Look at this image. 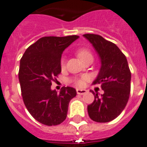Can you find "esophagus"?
Returning <instances> with one entry per match:
<instances>
[{
    "label": "esophagus",
    "instance_id": "esophagus-1",
    "mask_svg": "<svg viewBox=\"0 0 147 147\" xmlns=\"http://www.w3.org/2000/svg\"><path fill=\"white\" fill-rule=\"evenodd\" d=\"M76 91H77V94H80V95H83L87 92V90H84V89H78V88L76 90Z\"/></svg>",
    "mask_w": 147,
    "mask_h": 147
}]
</instances>
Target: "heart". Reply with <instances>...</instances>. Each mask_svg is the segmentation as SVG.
<instances>
[{"label":"heart","instance_id":"heart-1","mask_svg":"<svg viewBox=\"0 0 147 147\" xmlns=\"http://www.w3.org/2000/svg\"><path fill=\"white\" fill-rule=\"evenodd\" d=\"M77 55L78 57H79V59L82 60L83 63L88 59H93V55L92 53H90V51H88V49L82 48L80 49L77 51ZM61 65L62 66H64L65 65V59H63L61 61ZM74 82L77 84L78 86H80L82 87L84 84V78H79V79H74Z\"/></svg>","mask_w":147,"mask_h":147}]
</instances>
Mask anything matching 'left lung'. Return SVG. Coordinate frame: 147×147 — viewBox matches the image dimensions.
<instances>
[{
    "label": "left lung",
    "mask_w": 147,
    "mask_h": 147,
    "mask_svg": "<svg viewBox=\"0 0 147 147\" xmlns=\"http://www.w3.org/2000/svg\"><path fill=\"white\" fill-rule=\"evenodd\" d=\"M98 55L99 73L92 84H101L103 94L91 92L94 100L88 106V115L96 122H108L119 116L127 105L131 91V74L127 59L113 43L98 34H83Z\"/></svg>",
    "instance_id": "left-lung-1"
}]
</instances>
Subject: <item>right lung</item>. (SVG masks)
Wrapping results in <instances>:
<instances>
[{
    "mask_svg": "<svg viewBox=\"0 0 147 147\" xmlns=\"http://www.w3.org/2000/svg\"><path fill=\"white\" fill-rule=\"evenodd\" d=\"M78 38H41L28 47L20 60L19 80L24 103L32 117L43 125L62 123L70 100L77 94L71 87H63L57 93L51 89V82L61 72L63 52Z\"/></svg>",
    "mask_w": 147,
    "mask_h": 147,
    "instance_id": "1",
    "label": "right lung"
}]
</instances>
